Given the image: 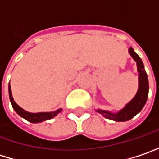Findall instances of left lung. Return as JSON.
<instances>
[{
    "label": "left lung",
    "instance_id": "1",
    "mask_svg": "<svg viewBox=\"0 0 159 159\" xmlns=\"http://www.w3.org/2000/svg\"><path fill=\"white\" fill-rule=\"evenodd\" d=\"M129 53L131 57L137 63V69L139 73V88L135 96L131 99L122 109L117 112H111L110 111L97 109L96 111L101 113L106 119L115 120V121H127L136 116L146 104V102L148 96V75L145 71L143 62L140 57L137 55L132 48H129Z\"/></svg>",
    "mask_w": 159,
    "mask_h": 159
}]
</instances>
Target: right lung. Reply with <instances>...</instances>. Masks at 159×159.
Segmentation results:
<instances>
[{
  "label": "right lung",
  "mask_w": 159,
  "mask_h": 159,
  "mask_svg": "<svg viewBox=\"0 0 159 159\" xmlns=\"http://www.w3.org/2000/svg\"><path fill=\"white\" fill-rule=\"evenodd\" d=\"M9 96H10L11 103L12 108H13L15 111L20 116L22 117L26 120H28V121H30L31 123H39V122H42V121H45V120H50L55 116H57L62 111V108L55 111H48V112L47 111V112H36V113H34V112H29V111H25L24 109L20 107L14 102V100L12 98V93H11V89L10 84H9Z\"/></svg>",
  "instance_id": "obj_1"
}]
</instances>
